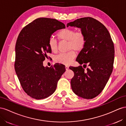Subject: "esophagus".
Segmentation results:
<instances>
[{"label": "esophagus", "instance_id": "34e87169", "mask_svg": "<svg viewBox=\"0 0 126 126\" xmlns=\"http://www.w3.org/2000/svg\"><path fill=\"white\" fill-rule=\"evenodd\" d=\"M65 69H66V70H67L68 69H69V66L66 65V66H65Z\"/></svg>", "mask_w": 126, "mask_h": 126}]
</instances>
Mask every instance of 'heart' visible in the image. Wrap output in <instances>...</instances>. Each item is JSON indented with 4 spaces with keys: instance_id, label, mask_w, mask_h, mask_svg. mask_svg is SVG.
Instances as JSON below:
<instances>
[{
    "instance_id": "b5f03b06",
    "label": "heart",
    "mask_w": 126,
    "mask_h": 126,
    "mask_svg": "<svg viewBox=\"0 0 126 126\" xmlns=\"http://www.w3.org/2000/svg\"><path fill=\"white\" fill-rule=\"evenodd\" d=\"M57 35L60 41H67V49L70 51L59 54L55 57L54 61L56 63L68 65L75 56V52L74 49L79 52L84 48L86 43L85 35L81 31L75 32L73 29L67 28L61 30ZM48 44L52 52L56 53L57 51L58 43L53 37L49 38Z\"/></svg>"
}]
</instances>
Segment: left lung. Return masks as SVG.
Segmentation results:
<instances>
[{"label": "left lung", "instance_id": "1", "mask_svg": "<svg viewBox=\"0 0 126 126\" xmlns=\"http://www.w3.org/2000/svg\"><path fill=\"white\" fill-rule=\"evenodd\" d=\"M77 27L85 34L86 43L76 59L79 63L88 65L85 71L81 65L70 67L74 75L71 80L75 94L91 99L98 95L105 88L113 70L114 49L107 28L92 17H84L67 23V27Z\"/></svg>", "mask_w": 126, "mask_h": 126}]
</instances>
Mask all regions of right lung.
Wrapping results in <instances>:
<instances>
[{"label": "right lung", "instance_id": "right-lung-1", "mask_svg": "<svg viewBox=\"0 0 126 126\" xmlns=\"http://www.w3.org/2000/svg\"><path fill=\"white\" fill-rule=\"evenodd\" d=\"M65 28L56 19L39 18L24 27L18 36L15 70L21 87L32 98L43 99L52 95L65 71L61 64L50 67L43 66L46 54L52 52L49 38L57 30Z\"/></svg>", "mask_w": 126, "mask_h": 126}]
</instances>
